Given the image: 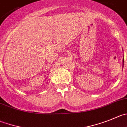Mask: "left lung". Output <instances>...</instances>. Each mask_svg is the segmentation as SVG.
I'll list each match as a JSON object with an SVG mask.
<instances>
[{"label":"left lung","instance_id":"obj_1","mask_svg":"<svg viewBox=\"0 0 127 127\" xmlns=\"http://www.w3.org/2000/svg\"><path fill=\"white\" fill-rule=\"evenodd\" d=\"M124 59H123V67H124Z\"/></svg>","mask_w":127,"mask_h":127}]
</instances>
